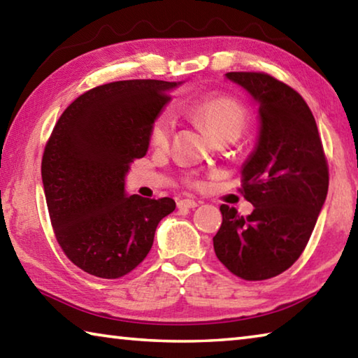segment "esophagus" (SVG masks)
Wrapping results in <instances>:
<instances>
[{
    "label": "esophagus",
    "instance_id": "34e87169",
    "mask_svg": "<svg viewBox=\"0 0 358 358\" xmlns=\"http://www.w3.org/2000/svg\"><path fill=\"white\" fill-rule=\"evenodd\" d=\"M177 205H178V208H196L199 203L196 201H191V199H181Z\"/></svg>",
    "mask_w": 358,
    "mask_h": 358
}]
</instances>
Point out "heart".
<instances>
[{"label": "heart", "mask_w": 358, "mask_h": 358, "mask_svg": "<svg viewBox=\"0 0 358 358\" xmlns=\"http://www.w3.org/2000/svg\"><path fill=\"white\" fill-rule=\"evenodd\" d=\"M192 115L208 129L216 141L224 137H238L248 121L246 108L229 96H213L192 107ZM173 131V120L162 112L150 126V142L155 147H164Z\"/></svg>", "instance_id": "1"}]
</instances>
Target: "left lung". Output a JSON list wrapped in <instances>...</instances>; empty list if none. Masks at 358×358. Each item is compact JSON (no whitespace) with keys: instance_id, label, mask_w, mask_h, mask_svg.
Returning <instances> with one entry per match:
<instances>
[{"instance_id":"obj_1","label":"left lung","mask_w":358,"mask_h":358,"mask_svg":"<svg viewBox=\"0 0 358 358\" xmlns=\"http://www.w3.org/2000/svg\"><path fill=\"white\" fill-rule=\"evenodd\" d=\"M259 106L256 147L241 169L251 215L221 205L216 257L234 275L262 281L286 271L310 240L329 191L316 120L289 85L264 72H227Z\"/></svg>"}]
</instances>
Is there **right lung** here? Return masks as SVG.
<instances>
[{"instance_id": "1", "label": "right lung", "mask_w": 358, "mask_h": 358, "mask_svg": "<svg viewBox=\"0 0 358 358\" xmlns=\"http://www.w3.org/2000/svg\"><path fill=\"white\" fill-rule=\"evenodd\" d=\"M180 82L120 80L96 87L57 121L42 183L58 245L87 273L117 280L147 257L171 197L128 196L124 177L150 145V126Z\"/></svg>"}]
</instances>
